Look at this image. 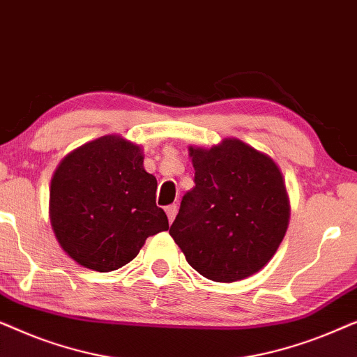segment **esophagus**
I'll return each mask as SVG.
<instances>
[{
  "instance_id": "esophagus-1",
  "label": "esophagus",
  "mask_w": 357,
  "mask_h": 357,
  "mask_svg": "<svg viewBox=\"0 0 357 357\" xmlns=\"http://www.w3.org/2000/svg\"><path fill=\"white\" fill-rule=\"evenodd\" d=\"M177 211H178L177 204H169V206H167V208H165V213H167L169 222H172V221H174V219H175V216H177Z\"/></svg>"
}]
</instances>
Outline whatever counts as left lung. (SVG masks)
<instances>
[{"mask_svg": "<svg viewBox=\"0 0 357 357\" xmlns=\"http://www.w3.org/2000/svg\"><path fill=\"white\" fill-rule=\"evenodd\" d=\"M188 151L195 187L169 234L202 276L245 280L271 260L287 231L291 206L281 170L237 138Z\"/></svg>", "mask_w": 357, "mask_h": 357, "instance_id": "left-lung-1", "label": "left lung"}]
</instances>
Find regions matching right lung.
Listing matches in <instances>:
<instances>
[{"instance_id":"1","label":"right lung","mask_w":357,"mask_h":357,"mask_svg":"<svg viewBox=\"0 0 357 357\" xmlns=\"http://www.w3.org/2000/svg\"><path fill=\"white\" fill-rule=\"evenodd\" d=\"M139 144L105 135L71 151L50 183V222L77 265L107 273L138 255L146 238L167 231L155 204L158 180L144 170Z\"/></svg>"}]
</instances>
